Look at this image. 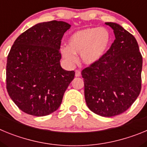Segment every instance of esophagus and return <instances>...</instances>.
Here are the masks:
<instances>
[{
    "label": "esophagus",
    "instance_id": "obj_1",
    "mask_svg": "<svg viewBox=\"0 0 147 147\" xmlns=\"http://www.w3.org/2000/svg\"><path fill=\"white\" fill-rule=\"evenodd\" d=\"M75 76H76V77H79V76H81V72H80V71L76 70V71H75Z\"/></svg>",
    "mask_w": 147,
    "mask_h": 147
}]
</instances>
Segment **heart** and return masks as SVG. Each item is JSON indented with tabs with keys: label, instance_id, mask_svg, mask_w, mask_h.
I'll return each mask as SVG.
<instances>
[{
	"label": "heart",
	"instance_id": "obj_1",
	"mask_svg": "<svg viewBox=\"0 0 147 147\" xmlns=\"http://www.w3.org/2000/svg\"><path fill=\"white\" fill-rule=\"evenodd\" d=\"M111 34L107 28H87L74 32L67 40V47L61 50L62 57L73 64L76 62V54L86 65L98 62L108 49Z\"/></svg>",
	"mask_w": 147,
	"mask_h": 147
}]
</instances>
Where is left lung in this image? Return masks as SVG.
I'll return each instance as SVG.
<instances>
[{
    "label": "left lung",
    "instance_id": "obj_1",
    "mask_svg": "<svg viewBox=\"0 0 147 147\" xmlns=\"http://www.w3.org/2000/svg\"><path fill=\"white\" fill-rule=\"evenodd\" d=\"M115 39L98 62L83 69L85 98L88 108L104 117L125 112L141 90L143 59L132 34L115 23H105Z\"/></svg>",
    "mask_w": 147,
    "mask_h": 147
}]
</instances>
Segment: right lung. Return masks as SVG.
<instances>
[{"instance_id": "right-lung-1", "label": "right lung", "mask_w": 147, "mask_h": 147, "mask_svg": "<svg viewBox=\"0 0 147 147\" xmlns=\"http://www.w3.org/2000/svg\"><path fill=\"white\" fill-rule=\"evenodd\" d=\"M71 25L52 20L37 23L19 36L6 63V89L24 113L44 116L57 110L75 76L60 65L61 40Z\"/></svg>"}]
</instances>
